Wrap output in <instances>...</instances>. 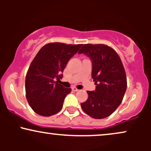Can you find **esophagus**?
<instances>
[{
	"label": "esophagus",
	"instance_id": "1",
	"mask_svg": "<svg viewBox=\"0 0 151 151\" xmlns=\"http://www.w3.org/2000/svg\"><path fill=\"white\" fill-rule=\"evenodd\" d=\"M72 91H79V89H78L77 87H75V86H73V87L72 88Z\"/></svg>",
	"mask_w": 151,
	"mask_h": 151
}]
</instances>
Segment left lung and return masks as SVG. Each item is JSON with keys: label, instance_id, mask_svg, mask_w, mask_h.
<instances>
[{"label": "left lung", "instance_id": "8db88e82", "mask_svg": "<svg viewBox=\"0 0 151 151\" xmlns=\"http://www.w3.org/2000/svg\"><path fill=\"white\" fill-rule=\"evenodd\" d=\"M92 60V77L96 90L87 91L88 99L81 106L93 119L109 116L121 104L126 88V74L120 57L113 48L104 44H85L79 54Z\"/></svg>", "mask_w": 151, "mask_h": 151}]
</instances>
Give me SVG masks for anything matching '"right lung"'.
Segmentation results:
<instances>
[{"label":"right lung","mask_w":151,"mask_h":151,"mask_svg":"<svg viewBox=\"0 0 151 151\" xmlns=\"http://www.w3.org/2000/svg\"><path fill=\"white\" fill-rule=\"evenodd\" d=\"M82 45L50 42L40 50L31 62L25 77V95L36 114L50 116L58 113L70 88L58 84L67 62Z\"/></svg>","instance_id":"obj_1"}]
</instances>
